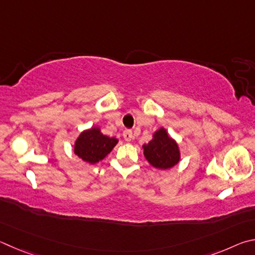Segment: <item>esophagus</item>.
Returning a JSON list of instances; mask_svg holds the SVG:
<instances>
[{
    "label": "esophagus",
    "mask_w": 255,
    "mask_h": 255,
    "mask_svg": "<svg viewBox=\"0 0 255 255\" xmlns=\"http://www.w3.org/2000/svg\"><path fill=\"white\" fill-rule=\"evenodd\" d=\"M123 137H124V140L127 141V142L132 141V139H133V133H132V131H130V130H125V131L123 132Z\"/></svg>",
    "instance_id": "esophagus-1"
}]
</instances>
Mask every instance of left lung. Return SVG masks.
Listing matches in <instances>:
<instances>
[{
	"mask_svg": "<svg viewBox=\"0 0 255 255\" xmlns=\"http://www.w3.org/2000/svg\"><path fill=\"white\" fill-rule=\"evenodd\" d=\"M144 158L151 166L159 170H168L179 163L180 148L177 141L169 135L164 128L153 132L149 143L142 145Z\"/></svg>",
	"mask_w": 255,
	"mask_h": 255,
	"instance_id": "obj_1",
	"label": "left lung"
}]
</instances>
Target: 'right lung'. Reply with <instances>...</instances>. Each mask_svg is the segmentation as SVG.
I'll return each instance as SVG.
<instances>
[{
  "label": "right lung",
  "mask_w": 255,
  "mask_h": 255,
  "mask_svg": "<svg viewBox=\"0 0 255 255\" xmlns=\"http://www.w3.org/2000/svg\"><path fill=\"white\" fill-rule=\"evenodd\" d=\"M118 142L116 137L103 134L100 127H92L77 136L74 143V153L84 162L95 164L104 160Z\"/></svg>",
  "instance_id": "add662e5"
}]
</instances>
